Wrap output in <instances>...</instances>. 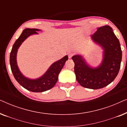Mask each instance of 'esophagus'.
<instances>
[{
    "mask_svg": "<svg viewBox=\"0 0 127 127\" xmlns=\"http://www.w3.org/2000/svg\"><path fill=\"white\" fill-rule=\"evenodd\" d=\"M73 55H74V54H73V53H69V54L68 57H69V58H71L73 56Z\"/></svg>",
    "mask_w": 127,
    "mask_h": 127,
    "instance_id": "obj_1",
    "label": "esophagus"
}]
</instances>
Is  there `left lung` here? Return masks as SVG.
Segmentation results:
<instances>
[{"instance_id":"8db88e82","label":"left lung","mask_w":127,"mask_h":127,"mask_svg":"<svg viewBox=\"0 0 127 127\" xmlns=\"http://www.w3.org/2000/svg\"><path fill=\"white\" fill-rule=\"evenodd\" d=\"M91 37L104 50L101 65L92 68L80 55H74L72 60L78 83L85 88L96 90L107 86L115 79L120 68L122 51L119 39L108 25L99 28Z\"/></svg>"}]
</instances>
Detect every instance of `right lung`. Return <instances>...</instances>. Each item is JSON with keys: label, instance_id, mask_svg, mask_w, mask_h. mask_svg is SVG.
<instances>
[{"label": "right lung", "instance_id": "1", "mask_svg": "<svg viewBox=\"0 0 127 127\" xmlns=\"http://www.w3.org/2000/svg\"><path fill=\"white\" fill-rule=\"evenodd\" d=\"M37 29H24L18 39L15 41L10 53V64L13 76L21 86L29 91L34 93H41L51 89L56 84L58 79V75L68 57L66 55L60 60L55 62L52 65L44 75L35 80L29 79L24 77L19 70L17 64V53L19 47L22 43L31 34H37Z\"/></svg>", "mask_w": 127, "mask_h": 127}]
</instances>
